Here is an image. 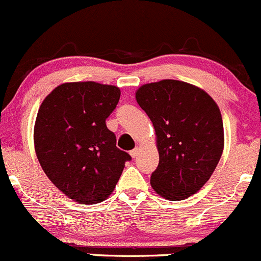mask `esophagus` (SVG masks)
<instances>
[{
	"mask_svg": "<svg viewBox=\"0 0 261 261\" xmlns=\"http://www.w3.org/2000/svg\"><path fill=\"white\" fill-rule=\"evenodd\" d=\"M130 154H131V157H133V159H135V157H137V154H139V148H134V150H131L130 151Z\"/></svg>",
	"mask_w": 261,
	"mask_h": 261,
	"instance_id": "34e87169",
	"label": "esophagus"
}]
</instances>
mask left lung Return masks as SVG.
Wrapping results in <instances>:
<instances>
[{"label": "left lung", "mask_w": 261, "mask_h": 261, "mask_svg": "<svg viewBox=\"0 0 261 261\" xmlns=\"http://www.w3.org/2000/svg\"><path fill=\"white\" fill-rule=\"evenodd\" d=\"M156 131L160 162L151 186L160 196L182 200L211 178L224 147L218 105L202 89L166 79L136 91Z\"/></svg>", "instance_id": "8db88e82"}]
</instances>
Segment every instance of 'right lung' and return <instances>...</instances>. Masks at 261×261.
<instances>
[{"instance_id":"obj_1","label":"right lung","mask_w":261,"mask_h":261,"mask_svg":"<svg viewBox=\"0 0 261 261\" xmlns=\"http://www.w3.org/2000/svg\"><path fill=\"white\" fill-rule=\"evenodd\" d=\"M119 99L114 85L65 83L43 100L37 114V159L53 185L78 203L107 199L131 160L116 147L105 122Z\"/></svg>"}]
</instances>
